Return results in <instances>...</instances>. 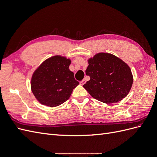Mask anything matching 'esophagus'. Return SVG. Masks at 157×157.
<instances>
[{"instance_id":"esophagus-1","label":"esophagus","mask_w":157,"mask_h":157,"mask_svg":"<svg viewBox=\"0 0 157 157\" xmlns=\"http://www.w3.org/2000/svg\"><path fill=\"white\" fill-rule=\"evenodd\" d=\"M85 83H86V80H82V81L80 82V85H84Z\"/></svg>"}]
</instances>
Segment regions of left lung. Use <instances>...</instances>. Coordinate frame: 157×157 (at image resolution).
I'll return each mask as SVG.
<instances>
[{"mask_svg":"<svg viewBox=\"0 0 157 157\" xmlns=\"http://www.w3.org/2000/svg\"><path fill=\"white\" fill-rule=\"evenodd\" d=\"M86 70L90 80L83 87L91 96L105 103L121 101L129 93L133 83L130 68L115 56L99 53L88 60Z\"/></svg>","mask_w":157,"mask_h":157,"instance_id":"1","label":"left lung"}]
</instances>
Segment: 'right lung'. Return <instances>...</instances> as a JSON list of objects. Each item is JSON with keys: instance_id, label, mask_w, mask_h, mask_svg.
<instances>
[{"instance_id": "obj_1", "label": "right lung", "mask_w": 157, "mask_h": 157, "mask_svg": "<svg viewBox=\"0 0 157 157\" xmlns=\"http://www.w3.org/2000/svg\"><path fill=\"white\" fill-rule=\"evenodd\" d=\"M71 60L53 56L42 63L33 75L31 90L44 105L54 107L66 101L79 82L69 69Z\"/></svg>"}]
</instances>
